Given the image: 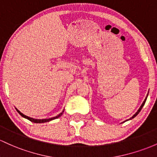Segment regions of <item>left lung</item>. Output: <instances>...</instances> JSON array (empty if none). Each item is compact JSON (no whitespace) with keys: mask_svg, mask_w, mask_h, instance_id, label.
<instances>
[{"mask_svg":"<svg viewBox=\"0 0 157 157\" xmlns=\"http://www.w3.org/2000/svg\"><path fill=\"white\" fill-rule=\"evenodd\" d=\"M148 93H149V92H148ZM147 96H148V94H147V97H145V99H144V102H143V103L141 104V106H140V108H139V110L137 111V112H136V114H135L134 115H133L132 117H130V118H129V119L126 120V121H129V120H132V119H133V118H134L135 117H136V116L138 115V114H139V113L140 112V111L141 110V109H142V108H143V106H144V103H145V102H146V100H147ZM125 121H124V122H125Z\"/></svg>","mask_w":157,"mask_h":157,"instance_id":"obj_1","label":"left lung"}]
</instances>
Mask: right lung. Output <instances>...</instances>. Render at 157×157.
I'll return each instance as SVG.
<instances>
[{"label":"right lung","instance_id":"obj_1","mask_svg":"<svg viewBox=\"0 0 157 157\" xmlns=\"http://www.w3.org/2000/svg\"><path fill=\"white\" fill-rule=\"evenodd\" d=\"M16 111H17V112H18V114H19L21 116V117H25V118H26V119L29 120V121H31V122L36 123V124H41V123L49 122V121H52V120H55V119H56V118H58L59 117H60V116L62 115V114H63V111H64V109H63V112H62L61 113H60V114H58V115H57V116H55V117H51V118H48V119H35V118H32V117H28V116L25 115V114H22V113H21V112H20V111H18V109H16Z\"/></svg>","mask_w":157,"mask_h":157}]
</instances>
